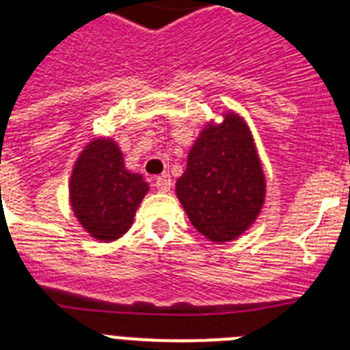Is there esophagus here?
<instances>
[{
	"label": "esophagus",
	"instance_id": "34e87169",
	"mask_svg": "<svg viewBox=\"0 0 350 350\" xmlns=\"http://www.w3.org/2000/svg\"><path fill=\"white\" fill-rule=\"evenodd\" d=\"M156 189L159 191V193H168L170 189H172V178L170 177H157L156 178Z\"/></svg>",
	"mask_w": 350,
	"mask_h": 350
}]
</instances>
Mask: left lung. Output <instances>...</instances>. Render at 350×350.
<instances>
[{
    "instance_id": "left-lung-1",
    "label": "left lung",
    "mask_w": 350,
    "mask_h": 350,
    "mask_svg": "<svg viewBox=\"0 0 350 350\" xmlns=\"http://www.w3.org/2000/svg\"><path fill=\"white\" fill-rule=\"evenodd\" d=\"M191 224L206 240H237L254 224L267 198V177L249 124L237 112L210 120L198 135L175 184Z\"/></svg>"
}]
</instances>
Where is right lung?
<instances>
[{
  "mask_svg": "<svg viewBox=\"0 0 350 350\" xmlns=\"http://www.w3.org/2000/svg\"><path fill=\"white\" fill-rule=\"evenodd\" d=\"M147 193L144 175L126 168L113 138H92L71 170V210L83 231L100 242H113L131 228Z\"/></svg>",
  "mask_w": 350,
  "mask_h": 350,
  "instance_id": "obj_1",
  "label": "right lung"
}]
</instances>
